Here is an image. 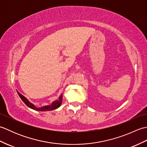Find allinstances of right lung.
I'll use <instances>...</instances> for the list:
<instances>
[{
  "instance_id": "1",
  "label": "right lung",
  "mask_w": 147,
  "mask_h": 147,
  "mask_svg": "<svg viewBox=\"0 0 147 147\" xmlns=\"http://www.w3.org/2000/svg\"><path fill=\"white\" fill-rule=\"evenodd\" d=\"M16 91H17V90H16ZM17 92H18V95L20 96V97L21 98V99L23 101V102L28 106V107L33 109V110H35V111H53V110H54V109H57V108L60 107L61 104H62V94L61 93V95L59 96V99L57 100H55V101L53 102L51 105L43 106V107H36L35 105L32 104V103H31L25 97V96H23L22 94H21V93L19 92L18 91H17Z\"/></svg>"
}]
</instances>
